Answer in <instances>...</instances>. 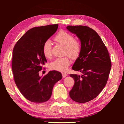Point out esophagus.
Listing matches in <instances>:
<instances>
[{
  "label": "esophagus",
  "mask_w": 124,
  "mask_h": 124,
  "mask_svg": "<svg viewBox=\"0 0 124 124\" xmlns=\"http://www.w3.org/2000/svg\"><path fill=\"white\" fill-rule=\"evenodd\" d=\"M62 77H63V78H65V77H66L67 76H68V75L67 74V73H63V72L62 73Z\"/></svg>",
  "instance_id": "obj_1"
}]
</instances>
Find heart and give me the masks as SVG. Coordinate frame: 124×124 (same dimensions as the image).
Wrapping results in <instances>:
<instances>
[{"mask_svg": "<svg viewBox=\"0 0 124 124\" xmlns=\"http://www.w3.org/2000/svg\"><path fill=\"white\" fill-rule=\"evenodd\" d=\"M54 40L57 43L65 46L64 54L68 55L71 59H76L80 54L81 46L79 41L75 39L72 34L64 30H61L54 37ZM43 52L45 57L50 58L52 56V42L47 40L43 46ZM70 64L69 58L67 57L56 58L50 63L49 67L53 70L65 71Z\"/></svg>", "mask_w": 124, "mask_h": 124, "instance_id": "b5f03b06", "label": "heart"}]
</instances>
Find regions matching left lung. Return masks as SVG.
<instances>
[{
  "label": "left lung",
  "mask_w": 124,
  "mask_h": 124,
  "mask_svg": "<svg viewBox=\"0 0 124 124\" xmlns=\"http://www.w3.org/2000/svg\"><path fill=\"white\" fill-rule=\"evenodd\" d=\"M66 28L77 36L81 46L72 69L82 75H70L75 84L69 95L75 102L86 103L95 98L106 86L111 68V60L106 46L95 31L83 25H68Z\"/></svg>",
  "instance_id": "left-lung-1"
}]
</instances>
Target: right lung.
Returning a JSON list of instances; mask_svg holds the SVG:
<instances>
[{"label":"right lung","instance_id":"1","mask_svg":"<svg viewBox=\"0 0 124 124\" xmlns=\"http://www.w3.org/2000/svg\"><path fill=\"white\" fill-rule=\"evenodd\" d=\"M57 28L56 24L31 29L13 49L12 69L15 84L25 98L32 102L48 101L55 84L62 78L61 73L55 70L50 71L44 77L39 76L42 66L47 62L43 45Z\"/></svg>","mask_w":124,"mask_h":124}]
</instances>
